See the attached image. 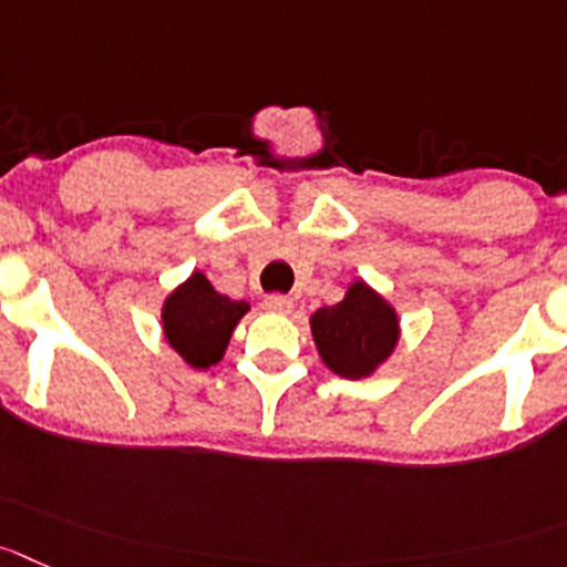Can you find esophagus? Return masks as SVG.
Returning a JSON list of instances; mask_svg holds the SVG:
<instances>
[{
  "mask_svg": "<svg viewBox=\"0 0 567 567\" xmlns=\"http://www.w3.org/2000/svg\"><path fill=\"white\" fill-rule=\"evenodd\" d=\"M264 306H267L269 311H275V315H289V311L295 309V300L289 298V295H267V300H264Z\"/></svg>",
  "mask_w": 567,
  "mask_h": 567,
  "instance_id": "esophagus-1",
  "label": "esophagus"
}]
</instances>
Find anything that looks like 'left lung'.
Returning a JSON list of instances; mask_svg holds the SVG:
<instances>
[{"instance_id": "left-lung-1", "label": "left lung", "mask_w": 567, "mask_h": 567, "mask_svg": "<svg viewBox=\"0 0 567 567\" xmlns=\"http://www.w3.org/2000/svg\"><path fill=\"white\" fill-rule=\"evenodd\" d=\"M322 361L342 379H364L392 353L398 317L381 295L355 280L344 300L311 315Z\"/></svg>"}]
</instances>
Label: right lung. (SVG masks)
Listing matches in <instances>:
<instances>
[{
	"label": "right lung",
	"mask_w": 567,
	"mask_h": 567,
	"mask_svg": "<svg viewBox=\"0 0 567 567\" xmlns=\"http://www.w3.org/2000/svg\"><path fill=\"white\" fill-rule=\"evenodd\" d=\"M247 309L245 300L225 298L206 275L194 272L166 298L164 333L192 368H212L223 359L230 333Z\"/></svg>",
	"instance_id": "add662e5"
}]
</instances>
